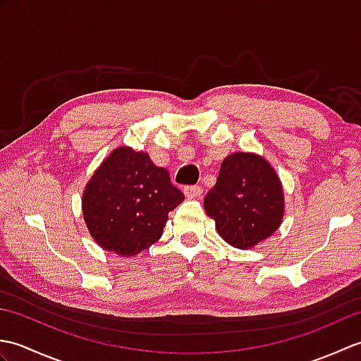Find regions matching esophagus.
<instances>
[{
  "instance_id": "34e87169",
  "label": "esophagus",
  "mask_w": 361,
  "mask_h": 361,
  "mask_svg": "<svg viewBox=\"0 0 361 361\" xmlns=\"http://www.w3.org/2000/svg\"><path fill=\"white\" fill-rule=\"evenodd\" d=\"M183 192H185V195L188 197V198H195V197H200L202 195V192H203V189H202V186H185L183 188Z\"/></svg>"
}]
</instances>
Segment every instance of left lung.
Wrapping results in <instances>:
<instances>
[{
	"mask_svg": "<svg viewBox=\"0 0 361 361\" xmlns=\"http://www.w3.org/2000/svg\"><path fill=\"white\" fill-rule=\"evenodd\" d=\"M204 211L219 234L235 248H251L279 228L283 194L270 163L255 153L224 159L217 183L204 197Z\"/></svg>",
	"mask_w": 361,
	"mask_h": 361,
	"instance_id": "obj_1",
	"label": "left lung"
}]
</instances>
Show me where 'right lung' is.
<instances>
[{
    "label": "right lung",
    "mask_w": 361,
    "mask_h": 361,
    "mask_svg": "<svg viewBox=\"0 0 361 361\" xmlns=\"http://www.w3.org/2000/svg\"><path fill=\"white\" fill-rule=\"evenodd\" d=\"M185 194L164 167L130 147L111 152L85 188L83 219L90 234L106 251L135 256L155 243Z\"/></svg>",
    "instance_id": "add662e5"
}]
</instances>
